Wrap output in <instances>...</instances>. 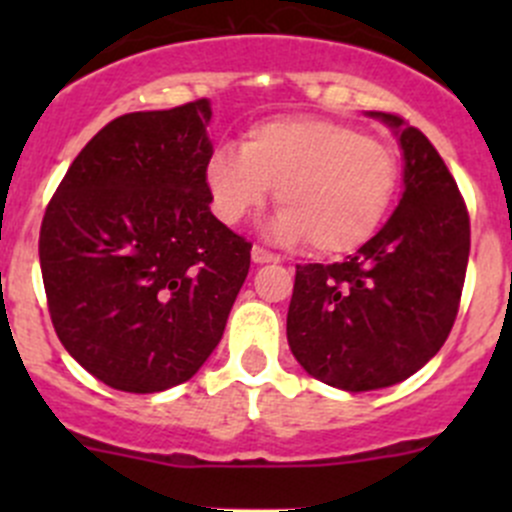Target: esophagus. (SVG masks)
I'll return each instance as SVG.
<instances>
[{
	"label": "esophagus",
	"mask_w": 512,
	"mask_h": 512,
	"mask_svg": "<svg viewBox=\"0 0 512 512\" xmlns=\"http://www.w3.org/2000/svg\"><path fill=\"white\" fill-rule=\"evenodd\" d=\"M252 262H257V265H265V262H280V257H277L275 252L265 250V247L255 245L252 247Z\"/></svg>",
	"instance_id": "34e87169"
}]
</instances>
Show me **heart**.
I'll list each match as a JSON object with an SVG mask.
<instances>
[{"label":"heart","instance_id":"obj_1","mask_svg":"<svg viewBox=\"0 0 512 512\" xmlns=\"http://www.w3.org/2000/svg\"><path fill=\"white\" fill-rule=\"evenodd\" d=\"M205 185L227 225L257 213L277 188L282 210L267 232L334 257L359 250L384 223L399 188V156L349 123L285 116L252 126L240 148H215Z\"/></svg>","mask_w":512,"mask_h":512}]
</instances>
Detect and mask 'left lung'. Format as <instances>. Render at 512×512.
I'll return each mask as SVG.
<instances>
[{
  "instance_id": "1",
  "label": "left lung",
  "mask_w": 512,
  "mask_h": 512,
  "mask_svg": "<svg viewBox=\"0 0 512 512\" xmlns=\"http://www.w3.org/2000/svg\"><path fill=\"white\" fill-rule=\"evenodd\" d=\"M404 153V193L386 225L334 265H297L287 342L314 379L342 391L394 386L451 334L471 252V220L453 175L426 136L369 111Z\"/></svg>"
}]
</instances>
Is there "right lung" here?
I'll list each match as a JSON object with an SVG mask.
<instances>
[{
	"instance_id": "obj_1",
	"label": "right lung",
	"mask_w": 512,
	"mask_h": 512,
	"mask_svg": "<svg viewBox=\"0 0 512 512\" xmlns=\"http://www.w3.org/2000/svg\"><path fill=\"white\" fill-rule=\"evenodd\" d=\"M208 98L118 116L56 188L39 262L56 337L98 381L156 394L223 339L252 245L210 213Z\"/></svg>"
}]
</instances>
